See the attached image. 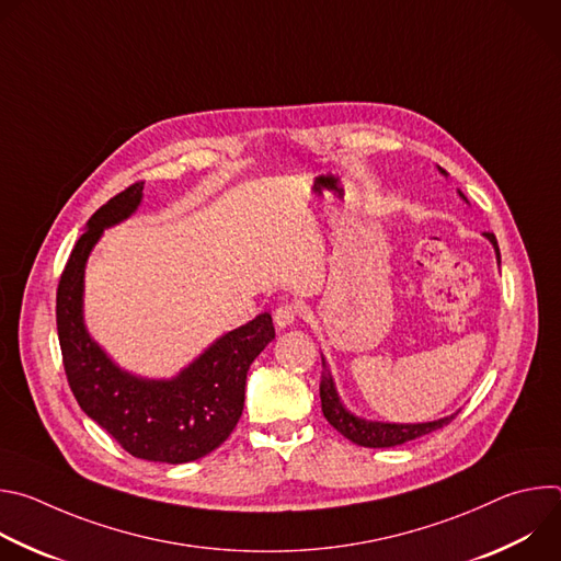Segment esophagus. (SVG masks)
<instances>
[{
	"instance_id": "1",
	"label": "esophagus",
	"mask_w": 561,
	"mask_h": 561,
	"mask_svg": "<svg viewBox=\"0 0 561 561\" xmlns=\"http://www.w3.org/2000/svg\"><path fill=\"white\" fill-rule=\"evenodd\" d=\"M301 312V306L295 304V301H286V304H279L273 312V319H275V327L277 329H288L290 324H295V319L299 317Z\"/></svg>"
}]
</instances>
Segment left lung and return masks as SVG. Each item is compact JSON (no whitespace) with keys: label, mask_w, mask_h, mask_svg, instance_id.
<instances>
[{"label":"left lung","mask_w":561,"mask_h":561,"mask_svg":"<svg viewBox=\"0 0 561 561\" xmlns=\"http://www.w3.org/2000/svg\"><path fill=\"white\" fill-rule=\"evenodd\" d=\"M459 195L463 197V193L459 191ZM466 199V197H463ZM491 244L495 247V253H497V264H502V257H500V247H497V239L493 232H484ZM322 364L327 368V362L322 357ZM319 397H322V411H324V417L329 420V424L340 431L346 439L359 444V446H366V448H390V446H399L404 442H411V439H417L422 435H428L446 424H450L455 420V415H448L444 420H437V422H426V424H383V422H368V420H362V417H355L353 413H348L344 409V404L340 402L337 397V390H335V383H333V377L331 373L322 375V383H319Z\"/></svg>","instance_id":"8db88e82"}]
</instances>
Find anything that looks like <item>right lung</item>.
<instances>
[{
    "mask_svg": "<svg viewBox=\"0 0 561 561\" xmlns=\"http://www.w3.org/2000/svg\"><path fill=\"white\" fill-rule=\"evenodd\" d=\"M141 191L144 182H135L108 199L77 239L57 286V335L68 386L93 422L133 457L186 463L215 450L237 426L247 373L275 340V327L268 312L257 314L173 379H141L106 357L84 327V266L104 228L137 210Z\"/></svg>",
    "mask_w": 561,
    "mask_h": 561,
    "instance_id": "1",
    "label": "right lung"
}]
</instances>
